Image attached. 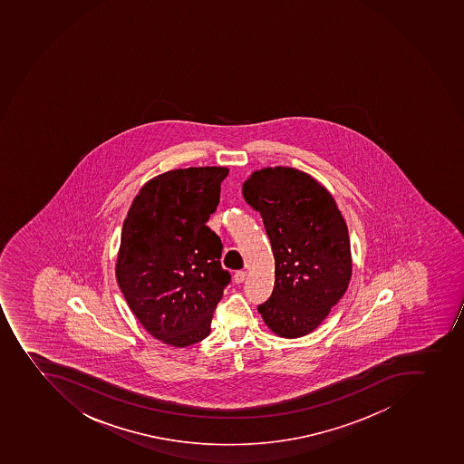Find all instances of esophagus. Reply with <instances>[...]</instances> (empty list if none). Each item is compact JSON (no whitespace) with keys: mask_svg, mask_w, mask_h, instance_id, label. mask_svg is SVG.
Masks as SVG:
<instances>
[{"mask_svg":"<svg viewBox=\"0 0 464 464\" xmlns=\"http://www.w3.org/2000/svg\"><path fill=\"white\" fill-rule=\"evenodd\" d=\"M246 279V272L245 270H238V272L234 273V282L236 284H242Z\"/></svg>","mask_w":464,"mask_h":464,"instance_id":"1","label":"esophagus"}]
</instances>
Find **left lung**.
Returning <instances> with one entry per match:
<instances>
[{
    "instance_id": "obj_1",
    "label": "left lung",
    "mask_w": 464,
    "mask_h": 464,
    "mask_svg": "<svg viewBox=\"0 0 464 464\" xmlns=\"http://www.w3.org/2000/svg\"><path fill=\"white\" fill-rule=\"evenodd\" d=\"M242 192L263 218L275 256V288L258 312L277 336H306L348 288V227L332 194L291 167L252 173Z\"/></svg>"
}]
</instances>
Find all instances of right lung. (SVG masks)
<instances>
[{
    "instance_id": "1",
    "label": "right lung",
    "mask_w": 464,
    "mask_h": 464,
    "mask_svg": "<svg viewBox=\"0 0 464 464\" xmlns=\"http://www.w3.org/2000/svg\"><path fill=\"white\" fill-rule=\"evenodd\" d=\"M227 176L226 167L167 171L141 188L123 221L116 279L141 325L171 346L208 336L231 281L221 238L206 226Z\"/></svg>"
}]
</instances>
